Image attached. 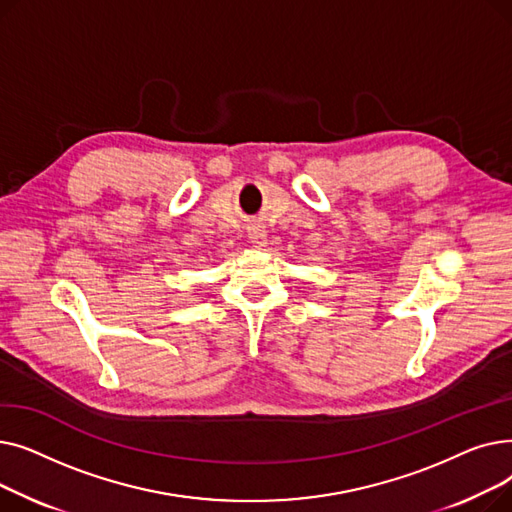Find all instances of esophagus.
Returning a JSON list of instances; mask_svg holds the SVG:
<instances>
[{"mask_svg":"<svg viewBox=\"0 0 512 512\" xmlns=\"http://www.w3.org/2000/svg\"><path fill=\"white\" fill-rule=\"evenodd\" d=\"M249 240L253 242V247H265L267 245V232H265V228L263 226H259V224H253L251 228H249Z\"/></svg>","mask_w":512,"mask_h":512,"instance_id":"34e87169","label":"esophagus"}]
</instances>
